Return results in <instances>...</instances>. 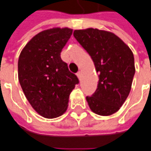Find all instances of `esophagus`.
<instances>
[{
	"mask_svg": "<svg viewBox=\"0 0 151 151\" xmlns=\"http://www.w3.org/2000/svg\"><path fill=\"white\" fill-rule=\"evenodd\" d=\"M77 76H78V78H79V80L81 79V76H82V73L80 72V71H78V72L77 73Z\"/></svg>",
	"mask_w": 151,
	"mask_h": 151,
	"instance_id": "34e87169",
	"label": "esophagus"
}]
</instances>
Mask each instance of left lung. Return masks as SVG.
<instances>
[{
  "label": "left lung",
  "mask_w": 151,
  "mask_h": 151,
  "mask_svg": "<svg viewBox=\"0 0 151 151\" xmlns=\"http://www.w3.org/2000/svg\"><path fill=\"white\" fill-rule=\"evenodd\" d=\"M73 36L92 59L99 73L97 88L86 101L100 115L117 112L129 95L135 74L130 48L112 32L94 28L75 30Z\"/></svg>",
  "instance_id": "1"
}]
</instances>
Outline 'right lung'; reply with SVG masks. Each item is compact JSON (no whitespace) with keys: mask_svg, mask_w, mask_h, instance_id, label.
I'll list each match as a JSON object with an SVG mask.
<instances>
[{"mask_svg":"<svg viewBox=\"0 0 151 151\" xmlns=\"http://www.w3.org/2000/svg\"><path fill=\"white\" fill-rule=\"evenodd\" d=\"M69 28L41 32L21 51L18 62L19 81L32 107L47 119L62 115L69 95L78 84L60 53L72 35Z\"/></svg>","mask_w":151,"mask_h":151,"instance_id":"right-lung-1","label":"right lung"}]
</instances>
